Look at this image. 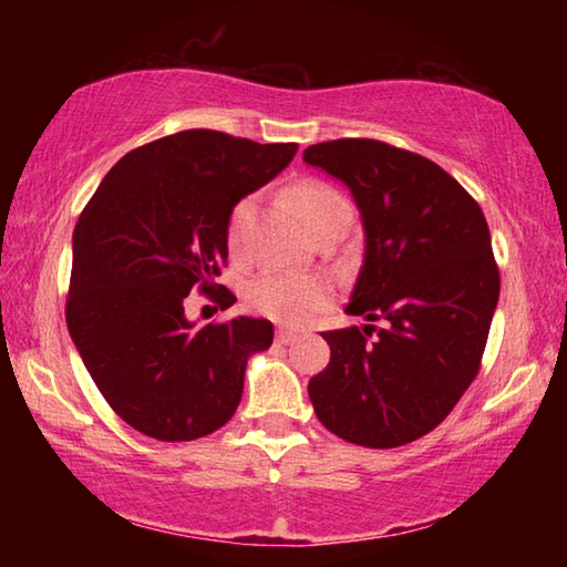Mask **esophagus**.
Listing matches in <instances>:
<instances>
[{
	"instance_id": "esophagus-1",
	"label": "esophagus",
	"mask_w": 567,
	"mask_h": 567,
	"mask_svg": "<svg viewBox=\"0 0 567 567\" xmlns=\"http://www.w3.org/2000/svg\"><path fill=\"white\" fill-rule=\"evenodd\" d=\"M275 340L280 342V344H290V342H297V340H300V334L292 332V330H285V328H280V330H277V334H275Z\"/></svg>"
}]
</instances>
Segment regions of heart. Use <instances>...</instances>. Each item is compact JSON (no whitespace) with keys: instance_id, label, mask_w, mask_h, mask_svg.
<instances>
[{"instance_id":"obj_1","label":"heart","mask_w":567,"mask_h":567,"mask_svg":"<svg viewBox=\"0 0 567 567\" xmlns=\"http://www.w3.org/2000/svg\"><path fill=\"white\" fill-rule=\"evenodd\" d=\"M295 205L300 209L307 227H315L338 209H350L338 189L322 182H305L295 189ZM255 215V199L247 197L229 215L227 239L233 249H243L247 227ZM247 302L265 318L285 324H302L330 302L332 287L322 277L290 275V272H262L247 285Z\"/></svg>"}]
</instances>
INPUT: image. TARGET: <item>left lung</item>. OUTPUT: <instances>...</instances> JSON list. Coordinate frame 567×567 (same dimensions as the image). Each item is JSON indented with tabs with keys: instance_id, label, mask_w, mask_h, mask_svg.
I'll return each mask as SVG.
<instances>
[{
	"instance_id": "1",
	"label": "left lung",
	"mask_w": 567,
	"mask_h": 567,
	"mask_svg": "<svg viewBox=\"0 0 567 567\" xmlns=\"http://www.w3.org/2000/svg\"><path fill=\"white\" fill-rule=\"evenodd\" d=\"M302 159L350 189L364 233L344 312L368 324L322 332L330 364L307 385L315 415L362 447L412 443L477 375L501 297L485 215L443 167L385 142H320Z\"/></svg>"
}]
</instances>
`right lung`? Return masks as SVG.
I'll list each match as a JSON object with an SVG mask.
<instances>
[{"label": "right lung", "mask_w": 567, "mask_h": 567, "mask_svg": "<svg viewBox=\"0 0 567 567\" xmlns=\"http://www.w3.org/2000/svg\"><path fill=\"white\" fill-rule=\"evenodd\" d=\"M295 152L215 130L169 134L127 152L76 219L66 328L104 400L142 435L185 443L235 415L272 322L239 315L197 330L185 297L195 285L209 292L235 205Z\"/></svg>", "instance_id": "1"}]
</instances>
